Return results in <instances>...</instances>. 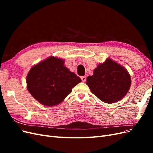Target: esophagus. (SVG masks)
<instances>
[{"instance_id": "34e87169", "label": "esophagus", "mask_w": 153, "mask_h": 153, "mask_svg": "<svg viewBox=\"0 0 153 153\" xmlns=\"http://www.w3.org/2000/svg\"><path fill=\"white\" fill-rule=\"evenodd\" d=\"M86 78H87L86 76H81V79H82V81L83 82H85L86 81Z\"/></svg>"}]
</instances>
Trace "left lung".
Instances as JSON below:
<instances>
[{
    "label": "left lung",
    "mask_w": 153,
    "mask_h": 153,
    "mask_svg": "<svg viewBox=\"0 0 153 153\" xmlns=\"http://www.w3.org/2000/svg\"><path fill=\"white\" fill-rule=\"evenodd\" d=\"M86 84L92 94L106 103L121 100L131 85V77L120 64L107 59L94 70V75L87 78Z\"/></svg>",
    "instance_id": "left-lung-1"
}]
</instances>
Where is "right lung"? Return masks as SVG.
Wrapping results in <instances>:
<instances>
[{
    "mask_svg": "<svg viewBox=\"0 0 153 153\" xmlns=\"http://www.w3.org/2000/svg\"><path fill=\"white\" fill-rule=\"evenodd\" d=\"M79 76L64 66L62 59L50 57L32 67L27 76V89L30 94L46 106L61 103L81 82Z\"/></svg>",
    "mask_w": 153,
    "mask_h": 153,
    "instance_id": "right-lung-1",
    "label": "right lung"
}]
</instances>
